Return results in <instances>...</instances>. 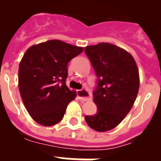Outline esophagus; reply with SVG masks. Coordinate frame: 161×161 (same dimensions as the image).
I'll return each instance as SVG.
<instances>
[{
	"label": "esophagus",
	"mask_w": 161,
	"mask_h": 161,
	"mask_svg": "<svg viewBox=\"0 0 161 161\" xmlns=\"http://www.w3.org/2000/svg\"><path fill=\"white\" fill-rule=\"evenodd\" d=\"M76 93H77L78 98L80 101H83V102L89 100L91 98L89 93L88 91L85 90V89H80V90H77Z\"/></svg>",
	"instance_id": "obj_1"
}]
</instances>
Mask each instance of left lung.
<instances>
[{
	"label": "left lung",
	"instance_id": "obj_1",
	"mask_svg": "<svg viewBox=\"0 0 161 161\" xmlns=\"http://www.w3.org/2000/svg\"><path fill=\"white\" fill-rule=\"evenodd\" d=\"M85 52L97 77L93 93L97 111L85 119L93 130L107 131L117 126L133 106L139 92V70L132 55L114 44L88 46Z\"/></svg>",
	"mask_w": 161,
	"mask_h": 161
}]
</instances>
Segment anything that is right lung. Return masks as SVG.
I'll list each match as a JSON object with an SVG mask.
<instances>
[{"mask_svg":"<svg viewBox=\"0 0 161 161\" xmlns=\"http://www.w3.org/2000/svg\"><path fill=\"white\" fill-rule=\"evenodd\" d=\"M83 48L60 40H49L31 47L18 70V87L23 103L38 124L53 126L64 118L68 103L76 96L67 87L69 61Z\"/></svg>","mask_w":161,"mask_h":161,"instance_id":"obj_1","label":"right lung"}]
</instances>
